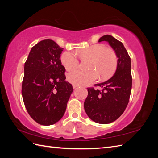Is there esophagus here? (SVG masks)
<instances>
[{
  "mask_svg": "<svg viewBox=\"0 0 158 158\" xmlns=\"http://www.w3.org/2000/svg\"><path fill=\"white\" fill-rule=\"evenodd\" d=\"M73 86L74 89H76V88L78 87V85H75V84H73Z\"/></svg>",
  "mask_w": 158,
  "mask_h": 158,
  "instance_id": "esophagus-1",
  "label": "esophagus"
}]
</instances>
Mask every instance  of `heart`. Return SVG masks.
Instances as JSON below:
<instances>
[{"label":"heart","mask_w":158,"mask_h":158,"mask_svg":"<svg viewBox=\"0 0 158 158\" xmlns=\"http://www.w3.org/2000/svg\"><path fill=\"white\" fill-rule=\"evenodd\" d=\"M82 58H92L90 69L93 70L83 72L76 70L68 74V81L77 85H85L95 81L100 75L105 79L110 77L116 69L117 57L114 51L106 49L102 44H97L77 52ZM61 63L68 71L78 68L79 60L77 55L72 52H65L61 56ZM95 70L94 71V69Z\"/></svg>","instance_id":"1"}]
</instances>
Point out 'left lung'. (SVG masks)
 <instances>
[{"label":"left lung","instance_id":"obj_1","mask_svg":"<svg viewBox=\"0 0 158 158\" xmlns=\"http://www.w3.org/2000/svg\"><path fill=\"white\" fill-rule=\"evenodd\" d=\"M103 41L108 42L118 58L116 71L111 79L95 85L100 87L101 90L88 88L84 109L92 121L108 124L118 118L126 109L132 79L130 57L122 42L109 35L101 37L98 42Z\"/></svg>","mask_w":158,"mask_h":158}]
</instances>
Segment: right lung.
<instances>
[{
	"label": "right lung",
	"mask_w": 158,
	"mask_h": 158,
	"mask_svg": "<svg viewBox=\"0 0 158 158\" xmlns=\"http://www.w3.org/2000/svg\"><path fill=\"white\" fill-rule=\"evenodd\" d=\"M63 49L52 40H44L32 47L24 65L23 102L32 118L42 125L61 119L73 91L61 65Z\"/></svg>",
	"instance_id": "obj_1"
}]
</instances>
